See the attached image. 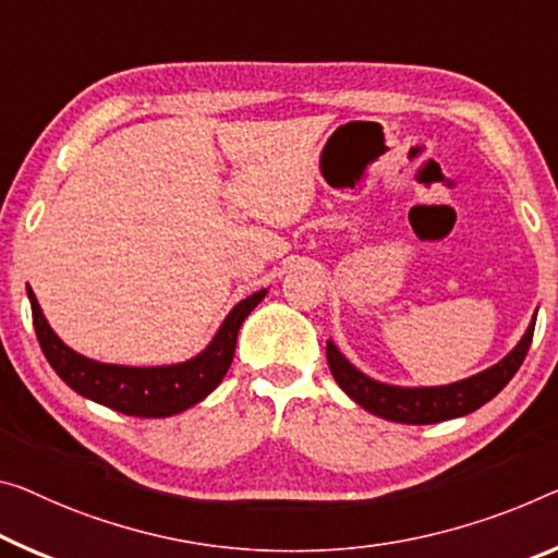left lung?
<instances>
[{"mask_svg": "<svg viewBox=\"0 0 558 558\" xmlns=\"http://www.w3.org/2000/svg\"><path fill=\"white\" fill-rule=\"evenodd\" d=\"M534 322L529 324L524 339L519 341L517 349L499 364L486 368V372L471 376V379L449 384V387H432V389H399L387 387V384L372 381L362 372H356L344 356L339 354L337 347L327 344V362L331 368L333 381L344 389L359 407H364L372 414L389 418L399 424H436L447 422L453 416H464L469 411L484 407L499 393L511 376L524 364L526 351L534 339Z\"/></svg>", "mask_w": 558, "mask_h": 558, "instance_id": "left-lung-1", "label": "left lung"}]
</instances>
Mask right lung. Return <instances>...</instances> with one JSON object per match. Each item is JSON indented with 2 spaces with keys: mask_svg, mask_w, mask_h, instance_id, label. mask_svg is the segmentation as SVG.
I'll return each mask as SVG.
<instances>
[{
  "mask_svg": "<svg viewBox=\"0 0 558 558\" xmlns=\"http://www.w3.org/2000/svg\"><path fill=\"white\" fill-rule=\"evenodd\" d=\"M27 294L39 347L66 387L97 401V404L122 411L126 416L161 418L199 404L204 397H209L219 387V381L225 379L227 368L231 366V359H234L239 327L252 314V308L262 302L267 289L256 291V294L246 296L244 302L231 308V314L221 324L211 344L199 356H194L192 362L151 368L99 364L76 354L51 331L34 291L27 289Z\"/></svg>",
  "mask_w": 558,
  "mask_h": 558,
  "instance_id": "add662e5",
  "label": "right lung"
}]
</instances>
